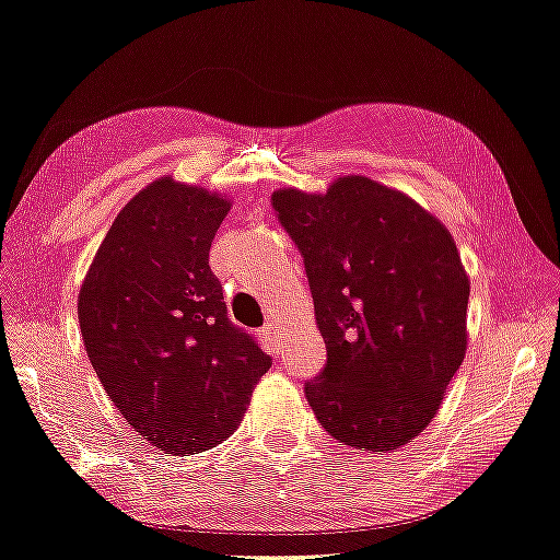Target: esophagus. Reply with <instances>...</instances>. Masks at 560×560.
Listing matches in <instances>:
<instances>
[{"label": "esophagus", "instance_id": "esophagus-1", "mask_svg": "<svg viewBox=\"0 0 560 560\" xmlns=\"http://www.w3.org/2000/svg\"><path fill=\"white\" fill-rule=\"evenodd\" d=\"M261 334H264V339L269 341V345L277 347L279 339H281V324H279V322H266Z\"/></svg>", "mask_w": 560, "mask_h": 560}]
</instances>
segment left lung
<instances>
[{
  "instance_id": "8db88e82",
  "label": "left lung",
  "mask_w": 560,
  "mask_h": 560,
  "mask_svg": "<svg viewBox=\"0 0 560 560\" xmlns=\"http://www.w3.org/2000/svg\"><path fill=\"white\" fill-rule=\"evenodd\" d=\"M304 258L327 364L304 385L334 440L389 453L438 415L467 349L470 281L455 238L395 188L345 175L327 194L273 190Z\"/></svg>"
}]
</instances>
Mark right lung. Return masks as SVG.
I'll use <instances>...</instances> for the list:
<instances>
[{
  "instance_id": "right-lung-1",
  "label": "right lung",
  "mask_w": 560,
  "mask_h": 560,
  "mask_svg": "<svg viewBox=\"0 0 560 560\" xmlns=\"http://www.w3.org/2000/svg\"><path fill=\"white\" fill-rule=\"evenodd\" d=\"M229 211L226 196L153 180L113 221L78 296L100 385L132 430L171 455L226 440L271 366L252 334L229 322L208 266Z\"/></svg>"
}]
</instances>
